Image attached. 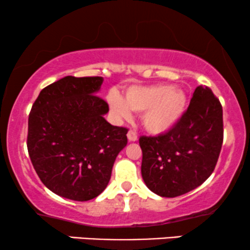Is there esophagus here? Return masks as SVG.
<instances>
[{"label": "esophagus", "mask_w": 250, "mask_h": 250, "mask_svg": "<svg viewBox=\"0 0 250 250\" xmlns=\"http://www.w3.org/2000/svg\"><path fill=\"white\" fill-rule=\"evenodd\" d=\"M127 137H128V140H129V141H130V142L137 141V134L135 133L134 130H129L128 134H127Z\"/></svg>", "instance_id": "34e87169"}]
</instances>
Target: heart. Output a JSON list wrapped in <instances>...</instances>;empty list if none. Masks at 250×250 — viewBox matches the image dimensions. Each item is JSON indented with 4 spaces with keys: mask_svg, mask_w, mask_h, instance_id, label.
Masks as SVG:
<instances>
[{
    "mask_svg": "<svg viewBox=\"0 0 250 250\" xmlns=\"http://www.w3.org/2000/svg\"><path fill=\"white\" fill-rule=\"evenodd\" d=\"M111 113L119 119H130L131 111L142 114V125L154 135L165 134L182 119L187 95L171 84L134 85L125 91V101L116 94L108 97Z\"/></svg>",
    "mask_w": 250,
    "mask_h": 250,
    "instance_id": "1",
    "label": "heart"
}]
</instances>
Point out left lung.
<instances>
[{"label":"left lung","instance_id":"1","mask_svg":"<svg viewBox=\"0 0 250 250\" xmlns=\"http://www.w3.org/2000/svg\"><path fill=\"white\" fill-rule=\"evenodd\" d=\"M222 142V105L211 89L199 85L173 129L159 136L140 137L146 186L162 197L197 188L214 171Z\"/></svg>","mask_w":250,"mask_h":250}]
</instances>
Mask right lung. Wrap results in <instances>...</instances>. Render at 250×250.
<instances>
[{"instance_id": "right-lung-1", "label": "right lung", "mask_w": 250, "mask_h": 250, "mask_svg": "<svg viewBox=\"0 0 250 250\" xmlns=\"http://www.w3.org/2000/svg\"><path fill=\"white\" fill-rule=\"evenodd\" d=\"M103 77L65 76L42 89L28 119L27 147L49 190L74 201L104 190L128 129L104 119L108 103L96 95Z\"/></svg>"}]
</instances>
